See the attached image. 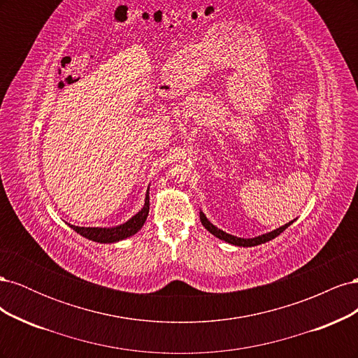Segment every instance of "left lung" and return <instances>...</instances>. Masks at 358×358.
<instances>
[{
  "instance_id": "8db88e82",
  "label": "left lung",
  "mask_w": 358,
  "mask_h": 358,
  "mask_svg": "<svg viewBox=\"0 0 358 358\" xmlns=\"http://www.w3.org/2000/svg\"><path fill=\"white\" fill-rule=\"evenodd\" d=\"M200 220H201V224H203L204 229H208V231H210L213 236H216V237H218V239H221V241H225V242H229V243H231V245H237V246H255V245L266 243V242H268V241L275 239L276 236H279L280 233H282L285 229H288V227L292 224V221H291V222H288V224H285V225H282V227H279V229H276V230H273V231L266 233V234H263V236L254 237V239H242V237H236V236H231V234H229V233H224V231L220 230V229H216V227H215L213 224H210V222L208 221V218H206V216H204L203 213H200Z\"/></svg>"
}]
</instances>
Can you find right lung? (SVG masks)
I'll list each match as a JSON object with an SVG mask.
<instances>
[{
  "mask_svg": "<svg viewBox=\"0 0 358 358\" xmlns=\"http://www.w3.org/2000/svg\"><path fill=\"white\" fill-rule=\"evenodd\" d=\"M149 213V189L146 192V200L143 209L138 213H136L131 220H128L125 224L115 227V229H95V227H76L70 225L71 229L79 233L80 236L86 237V239L100 242V243H113L117 241H122L125 237H129L136 234L140 229H142Z\"/></svg>",
  "mask_w": 358,
  "mask_h": 358,
  "instance_id": "right-lung-1",
  "label": "right lung"
}]
</instances>
